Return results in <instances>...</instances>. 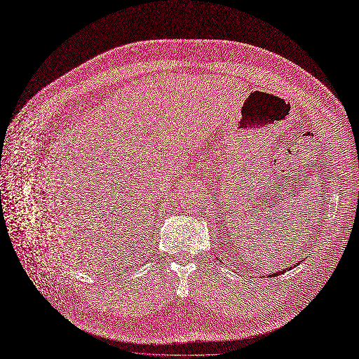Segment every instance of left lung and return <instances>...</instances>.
I'll return each instance as SVG.
<instances>
[{
    "mask_svg": "<svg viewBox=\"0 0 359 359\" xmlns=\"http://www.w3.org/2000/svg\"><path fill=\"white\" fill-rule=\"evenodd\" d=\"M292 267H294V266H291V267H288V269H285V270H283V271H278V273H274V274H273V276H280V274H283V273H285V271H288V270H290V269H292Z\"/></svg>",
    "mask_w": 359,
    "mask_h": 359,
    "instance_id": "left-lung-1",
    "label": "left lung"
}]
</instances>
